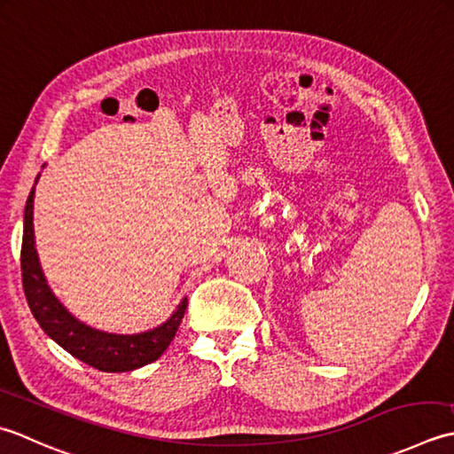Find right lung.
I'll return each mask as SVG.
<instances>
[{"mask_svg":"<svg viewBox=\"0 0 454 454\" xmlns=\"http://www.w3.org/2000/svg\"><path fill=\"white\" fill-rule=\"evenodd\" d=\"M33 196L35 186L27 198L23 217L21 278L27 303L43 331L72 356L101 372H129L160 358L180 327L188 300H184L172 317L160 327L141 333V335H111V333L90 329L84 323L74 319L54 298L41 272L33 235Z\"/></svg>","mask_w":454,"mask_h":454,"instance_id":"1","label":"right lung"}]
</instances>
